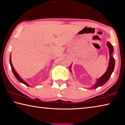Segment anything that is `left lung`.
<instances>
[{"mask_svg": "<svg viewBox=\"0 0 125 125\" xmlns=\"http://www.w3.org/2000/svg\"><path fill=\"white\" fill-rule=\"evenodd\" d=\"M107 46L108 48L109 49V53H110V60H109L107 70L106 72L104 73L100 78H99L97 80L96 84L94 85V86H92L93 89L97 88H98V87L102 86L104 84H105L107 82L109 79H110L112 72H114L115 65V59L114 57H113L112 55L113 53H114V48H113V46L109 42H107ZM71 66H72V64H71L70 67H69L70 71Z\"/></svg>", "mask_w": 125, "mask_h": 125, "instance_id": "8db88e82", "label": "left lung"}]
</instances>
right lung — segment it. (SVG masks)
<instances>
[{
    "instance_id": "right-lung-1",
    "label": "right lung",
    "mask_w": 125,
    "mask_h": 125,
    "mask_svg": "<svg viewBox=\"0 0 125 125\" xmlns=\"http://www.w3.org/2000/svg\"><path fill=\"white\" fill-rule=\"evenodd\" d=\"M9 61H10V64L11 70H12L13 74H14V76H15V78H16L17 79L18 81L19 82H20L21 83H22L24 84L25 85H26V86H29V85L27 83L25 82V81L23 80V79H21V77L19 76V75L18 74L17 72H16V71H15V70H14V68H13V66L12 63H11V56H10V59H9Z\"/></svg>"
}]
</instances>
